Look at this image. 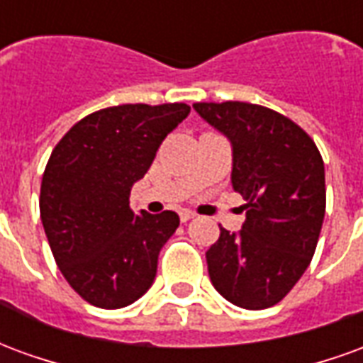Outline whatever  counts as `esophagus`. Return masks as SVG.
Listing matches in <instances>:
<instances>
[{"instance_id":"obj_1","label":"esophagus","mask_w":363,"mask_h":363,"mask_svg":"<svg viewBox=\"0 0 363 363\" xmlns=\"http://www.w3.org/2000/svg\"><path fill=\"white\" fill-rule=\"evenodd\" d=\"M194 216H196V213H194V212H190V210H182V212H181V221H189V220H192V218H194Z\"/></svg>"}]
</instances>
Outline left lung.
<instances>
[{"instance_id":"left-lung-1","label":"left lung","mask_w":363,"mask_h":363,"mask_svg":"<svg viewBox=\"0 0 363 363\" xmlns=\"http://www.w3.org/2000/svg\"><path fill=\"white\" fill-rule=\"evenodd\" d=\"M231 143V186L247 202L241 231L220 228L206 251L213 288L243 309H267L303 276L325 218V165L291 120L251 103H196Z\"/></svg>"}]
</instances>
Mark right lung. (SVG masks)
I'll list each match as a JSON object with an SVG mask.
<instances>
[{
	"instance_id": "1",
	"label": "right lung",
	"mask_w": 363,
	"mask_h": 363,
	"mask_svg": "<svg viewBox=\"0 0 363 363\" xmlns=\"http://www.w3.org/2000/svg\"><path fill=\"white\" fill-rule=\"evenodd\" d=\"M190 106L118 104L79 120L52 151L40 186V220L67 284L103 309L134 303L151 288L163 245L179 228L171 210L130 208L159 145Z\"/></svg>"
}]
</instances>
